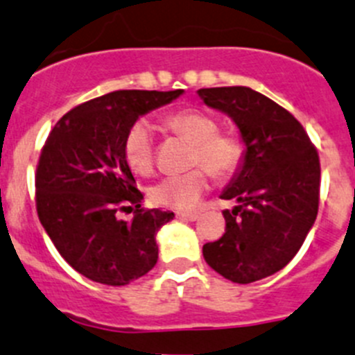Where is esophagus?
<instances>
[{"mask_svg": "<svg viewBox=\"0 0 355 355\" xmlns=\"http://www.w3.org/2000/svg\"><path fill=\"white\" fill-rule=\"evenodd\" d=\"M178 218L180 220H189V222H194L199 218V213H178Z\"/></svg>", "mask_w": 355, "mask_h": 355, "instance_id": "obj_1", "label": "esophagus"}]
</instances>
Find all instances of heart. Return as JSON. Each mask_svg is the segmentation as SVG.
Wrapping results in <instances>:
<instances>
[{"label": "heart", "mask_w": 355, "mask_h": 355, "mask_svg": "<svg viewBox=\"0 0 355 355\" xmlns=\"http://www.w3.org/2000/svg\"><path fill=\"white\" fill-rule=\"evenodd\" d=\"M166 125L194 144L191 164L196 170L184 175H168L150 187L156 205L171 209H191L208 189V173L227 178L236 173L244 159V144L236 133L218 132L215 118L196 109H184L166 118ZM154 130L147 121L133 123L125 137V159L135 173L147 175L154 166Z\"/></svg>", "instance_id": "b5f03b06"}]
</instances>
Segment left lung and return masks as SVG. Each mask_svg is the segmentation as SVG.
Instances as JSON below:
<instances>
[{"mask_svg":"<svg viewBox=\"0 0 355 355\" xmlns=\"http://www.w3.org/2000/svg\"><path fill=\"white\" fill-rule=\"evenodd\" d=\"M208 107L236 123L246 150L222 199L225 232L202 246L213 270L232 283L272 276L298 253L319 208L321 164L297 118L248 86L201 88Z\"/></svg>","mask_w":355,"mask_h":355,"instance_id":"left-lung-1","label":"left lung"}]
</instances>
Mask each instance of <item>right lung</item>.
<instances>
[{"label": "right lung", "mask_w": 355, "mask_h": 355, "mask_svg": "<svg viewBox=\"0 0 355 355\" xmlns=\"http://www.w3.org/2000/svg\"><path fill=\"white\" fill-rule=\"evenodd\" d=\"M184 90H118L71 109L51 128L36 168L41 225L72 269L95 283L125 286L157 261L156 234L173 213L142 208L125 159L130 126ZM134 209L130 223L117 211Z\"/></svg>", "instance_id": "add662e5"}]
</instances>
